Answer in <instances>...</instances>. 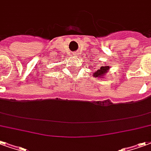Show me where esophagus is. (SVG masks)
<instances>
[{"mask_svg":"<svg viewBox=\"0 0 151 151\" xmlns=\"http://www.w3.org/2000/svg\"><path fill=\"white\" fill-rule=\"evenodd\" d=\"M75 55H76V53H75Z\"/></svg>","mask_w":151,"mask_h":151,"instance_id":"obj_1","label":"esophagus"}]
</instances>
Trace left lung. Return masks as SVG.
I'll return each mask as SVG.
<instances>
[{
    "label": "left lung",
    "instance_id": "obj_1",
    "mask_svg": "<svg viewBox=\"0 0 151 151\" xmlns=\"http://www.w3.org/2000/svg\"><path fill=\"white\" fill-rule=\"evenodd\" d=\"M109 66H105V65H103L102 67L99 68V70H97L96 71H95L93 74H92V76L96 77V78H100V79H103L104 78V76L107 75V73L109 71Z\"/></svg>",
    "mask_w": 151,
    "mask_h": 151
}]
</instances>
